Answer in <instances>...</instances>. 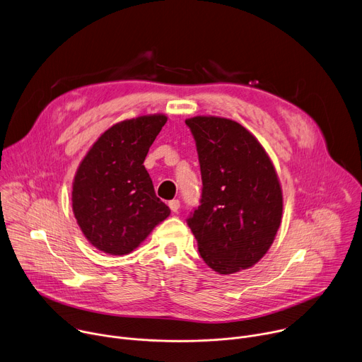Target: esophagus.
<instances>
[{"instance_id": "esophagus-1", "label": "esophagus", "mask_w": 362, "mask_h": 362, "mask_svg": "<svg viewBox=\"0 0 362 362\" xmlns=\"http://www.w3.org/2000/svg\"><path fill=\"white\" fill-rule=\"evenodd\" d=\"M169 208L172 209V212H179V209H180V202H179V199L170 200V202H169Z\"/></svg>"}]
</instances>
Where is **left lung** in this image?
I'll use <instances>...</instances> for the list:
<instances>
[{
	"label": "left lung",
	"mask_w": 362,
	"mask_h": 362,
	"mask_svg": "<svg viewBox=\"0 0 362 362\" xmlns=\"http://www.w3.org/2000/svg\"><path fill=\"white\" fill-rule=\"evenodd\" d=\"M202 175L200 204L186 219L200 256L229 275L255 265L282 218V190L267 151L243 126L222 117L186 120Z\"/></svg>",
	"instance_id": "left-lung-1"
}]
</instances>
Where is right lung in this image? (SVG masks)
Instances as JSON below:
<instances>
[{
    "label": "right lung",
    "mask_w": 362,
    "mask_h": 362,
    "mask_svg": "<svg viewBox=\"0 0 362 362\" xmlns=\"http://www.w3.org/2000/svg\"><path fill=\"white\" fill-rule=\"evenodd\" d=\"M163 115L124 120L103 133L86 154L73 183V212L100 250L126 255L170 215L143 166Z\"/></svg>",
    "instance_id": "obj_1"
}]
</instances>
